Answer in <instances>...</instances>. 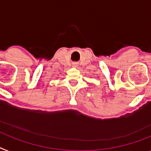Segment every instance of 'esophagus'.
<instances>
[{
  "mask_svg": "<svg viewBox=\"0 0 151 151\" xmlns=\"http://www.w3.org/2000/svg\"><path fill=\"white\" fill-rule=\"evenodd\" d=\"M72 66H73V68H77V67H78V64H77V63H73V64H72Z\"/></svg>",
  "mask_w": 151,
  "mask_h": 151,
  "instance_id": "34e87169",
  "label": "esophagus"
}]
</instances>
